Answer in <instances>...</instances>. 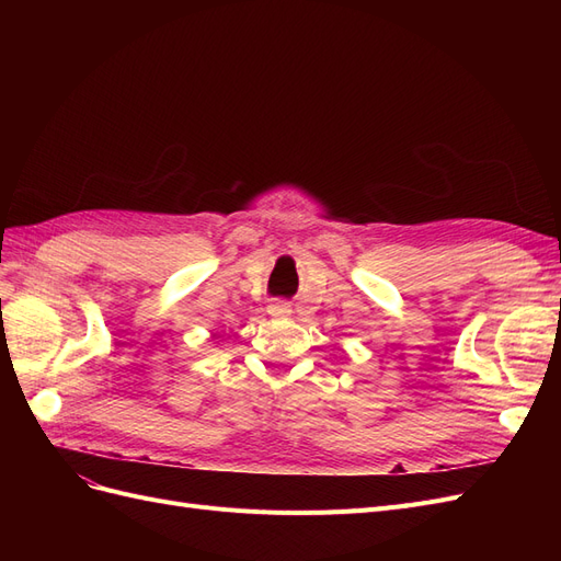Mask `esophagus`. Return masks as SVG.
Instances as JSON below:
<instances>
[{"label": "esophagus", "mask_w": 561, "mask_h": 561, "mask_svg": "<svg viewBox=\"0 0 561 561\" xmlns=\"http://www.w3.org/2000/svg\"><path fill=\"white\" fill-rule=\"evenodd\" d=\"M268 313L276 316V318H283V316H290L293 313V307L285 299H274V301L268 304Z\"/></svg>", "instance_id": "34e87169"}]
</instances>
